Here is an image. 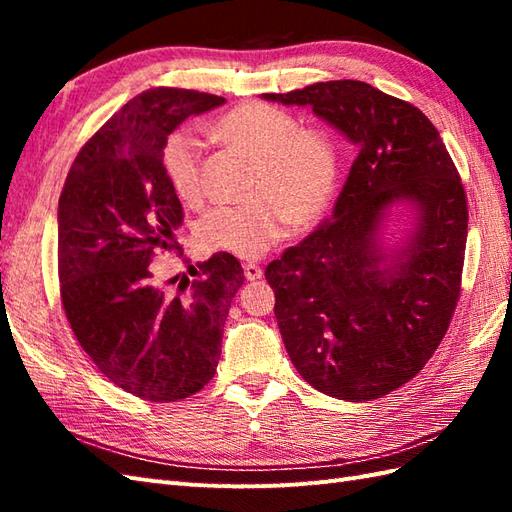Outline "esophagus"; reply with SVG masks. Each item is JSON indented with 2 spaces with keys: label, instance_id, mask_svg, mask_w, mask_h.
I'll use <instances>...</instances> for the list:
<instances>
[{
  "label": "esophagus",
  "instance_id": "1",
  "mask_svg": "<svg viewBox=\"0 0 512 512\" xmlns=\"http://www.w3.org/2000/svg\"><path fill=\"white\" fill-rule=\"evenodd\" d=\"M244 277L248 281H255V279L262 277V268H259L257 264H253V262H248V264H244Z\"/></svg>",
  "mask_w": 512,
  "mask_h": 512
}]
</instances>
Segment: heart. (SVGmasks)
Returning <instances> with one entry per match:
<instances>
[{"label": "heart", "mask_w": 512, "mask_h": 512, "mask_svg": "<svg viewBox=\"0 0 512 512\" xmlns=\"http://www.w3.org/2000/svg\"><path fill=\"white\" fill-rule=\"evenodd\" d=\"M213 134L255 160L244 204H222L198 224L206 248L257 259L284 237L290 217L312 222L328 206L339 180V151L332 138L301 129L297 118L268 103H246L215 121ZM162 165L184 202L202 198L200 145L189 132H173L162 147Z\"/></svg>", "instance_id": "obj_1"}]
</instances>
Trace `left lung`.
I'll use <instances>...</instances> for the list:
<instances>
[{
  "label": "left lung",
  "instance_id": "8db88e82",
  "mask_svg": "<svg viewBox=\"0 0 512 512\" xmlns=\"http://www.w3.org/2000/svg\"><path fill=\"white\" fill-rule=\"evenodd\" d=\"M266 101L308 105L356 147L328 220L270 262L275 317L292 365L332 398L376 400L427 365L458 306L469 209L438 129L363 81H325ZM402 205L412 226L387 249Z\"/></svg>",
  "mask_w": 512,
  "mask_h": 512
}]
</instances>
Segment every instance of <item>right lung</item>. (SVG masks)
<instances>
[{"label": "right lung", "instance_id": "right-lung-1", "mask_svg": "<svg viewBox=\"0 0 512 512\" xmlns=\"http://www.w3.org/2000/svg\"><path fill=\"white\" fill-rule=\"evenodd\" d=\"M224 103L178 88L134 96L79 151L59 198L65 317L99 372L143 400H182L209 383L244 284L228 253L191 266L184 297H169L149 268L156 250H178L182 224L162 147L189 116Z\"/></svg>", "mask_w": 512, "mask_h": 512}]
</instances>
